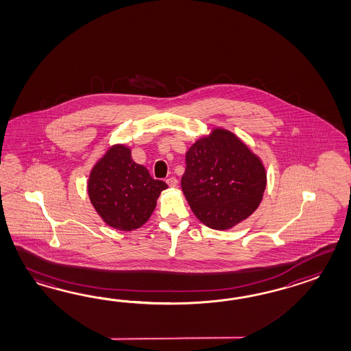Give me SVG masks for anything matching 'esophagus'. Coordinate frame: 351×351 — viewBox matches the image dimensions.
I'll list each match as a JSON object with an SVG mask.
<instances>
[{
	"mask_svg": "<svg viewBox=\"0 0 351 351\" xmlns=\"http://www.w3.org/2000/svg\"><path fill=\"white\" fill-rule=\"evenodd\" d=\"M167 183H168V186H169V187L174 188L177 186L178 180H177L176 177H171V178H168V180H167Z\"/></svg>",
	"mask_w": 351,
	"mask_h": 351,
	"instance_id": "esophagus-1",
	"label": "esophagus"
}]
</instances>
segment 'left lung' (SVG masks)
<instances>
[{
    "mask_svg": "<svg viewBox=\"0 0 351 351\" xmlns=\"http://www.w3.org/2000/svg\"><path fill=\"white\" fill-rule=\"evenodd\" d=\"M180 186L198 220L215 230H228L259 207L267 171L234 132L213 128L188 149Z\"/></svg>",
    "mask_w": 351,
    "mask_h": 351,
    "instance_id": "8db88e82",
    "label": "left lung"
}]
</instances>
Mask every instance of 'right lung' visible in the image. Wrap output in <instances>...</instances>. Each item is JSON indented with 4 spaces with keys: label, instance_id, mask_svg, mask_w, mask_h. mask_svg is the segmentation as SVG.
<instances>
[{
    "label": "right lung",
    "instance_id": "right-lung-1",
    "mask_svg": "<svg viewBox=\"0 0 351 351\" xmlns=\"http://www.w3.org/2000/svg\"><path fill=\"white\" fill-rule=\"evenodd\" d=\"M168 186L150 177L144 165L135 163L130 147L114 144L90 169L87 192L98 216L110 228L123 231L139 228L156 207Z\"/></svg>",
    "mask_w": 351,
    "mask_h": 351
}]
</instances>
